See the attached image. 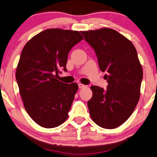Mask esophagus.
I'll return each mask as SVG.
<instances>
[{
    "label": "esophagus",
    "mask_w": 157,
    "mask_h": 157,
    "mask_svg": "<svg viewBox=\"0 0 157 157\" xmlns=\"http://www.w3.org/2000/svg\"><path fill=\"white\" fill-rule=\"evenodd\" d=\"M78 86H79V88H83V87H85V85H82V84H81V83H79L78 84Z\"/></svg>",
    "instance_id": "1"
}]
</instances>
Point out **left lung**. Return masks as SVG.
<instances>
[{"instance_id": "8db88e82", "label": "left lung", "mask_w": 157, "mask_h": 157, "mask_svg": "<svg viewBox=\"0 0 157 157\" xmlns=\"http://www.w3.org/2000/svg\"><path fill=\"white\" fill-rule=\"evenodd\" d=\"M97 55L99 68L106 72V90L93 85L87 102L94 122L113 129L128 120L140 99L143 72L132 42L114 29L81 32Z\"/></svg>"}]
</instances>
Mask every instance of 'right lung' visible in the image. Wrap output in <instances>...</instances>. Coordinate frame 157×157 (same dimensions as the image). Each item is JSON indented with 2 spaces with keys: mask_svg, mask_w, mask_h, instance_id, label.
Segmentation results:
<instances>
[{
  "mask_svg": "<svg viewBox=\"0 0 157 157\" xmlns=\"http://www.w3.org/2000/svg\"><path fill=\"white\" fill-rule=\"evenodd\" d=\"M82 39L78 31L48 29L32 37L22 49L16 80L25 110L41 127L56 128L68 117L78 85L57 78L60 69L67 72L70 51Z\"/></svg>",
  "mask_w": 157,
  "mask_h": 157,
  "instance_id": "right-lung-1",
  "label": "right lung"
}]
</instances>
